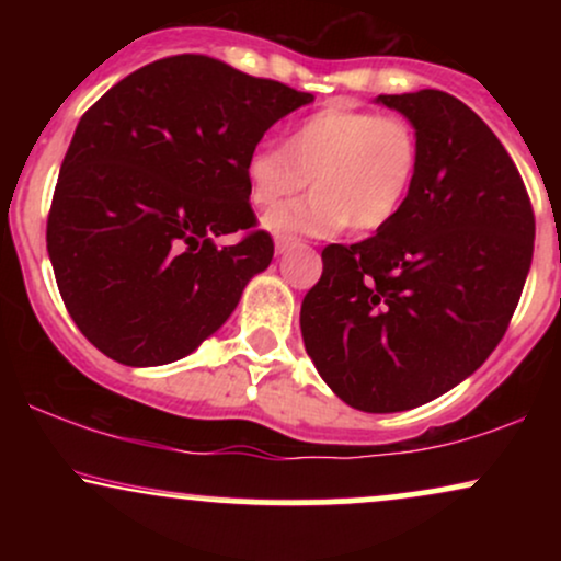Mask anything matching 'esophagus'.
I'll list each match as a JSON object with an SVG mask.
<instances>
[{"label":"esophagus","instance_id":"esophagus-1","mask_svg":"<svg viewBox=\"0 0 561 561\" xmlns=\"http://www.w3.org/2000/svg\"><path fill=\"white\" fill-rule=\"evenodd\" d=\"M289 244H293V240H289V237H276V242H274V248H276V253H287V248Z\"/></svg>","mask_w":561,"mask_h":561}]
</instances>
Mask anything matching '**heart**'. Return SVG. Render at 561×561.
I'll list each match as a JSON object with an SVG mask.
<instances>
[{
	"instance_id": "heart-1",
	"label": "heart",
	"mask_w": 561,
	"mask_h": 561,
	"mask_svg": "<svg viewBox=\"0 0 561 561\" xmlns=\"http://www.w3.org/2000/svg\"><path fill=\"white\" fill-rule=\"evenodd\" d=\"M420 171V137L409 118L366 107L330 105L293 126L285 145L261 141L244 163L250 203L259 208L298 195L263 218L276 237H327L385 229L401 214Z\"/></svg>"
}]
</instances>
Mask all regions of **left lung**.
Listing matches in <instances>:
<instances>
[{
	"label": "left lung",
	"instance_id": "8db88e82",
	"mask_svg": "<svg viewBox=\"0 0 561 561\" xmlns=\"http://www.w3.org/2000/svg\"><path fill=\"white\" fill-rule=\"evenodd\" d=\"M377 102L414 124L420 171L388 227L321 250L300 330L334 396L390 414L443 396L501 343L530 272L536 216L472 107L437 89Z\"/></svg>",
	"mask_w": 561,
	"mask_h": 561
}]
</instances>
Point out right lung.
<instances>
[{
    "instance_id": "1",
    "label": "right lung",
    "mask_w": 561,
    "mask_h": 561,
    "mask_svg": "<svg viewBox=\"0 0 561 561\" xmlns=\"http://www.w3.org/2000/svg\"><path fill=\"white\" fill-rule=\"evenodd\" d=\"M313 94L205 55L134 70L81 115L47 218L57 289L113 362L190 356L274 259L244 163ZM237 233L218 249L216 236Z\"/></svg>"
}]
</instances>
